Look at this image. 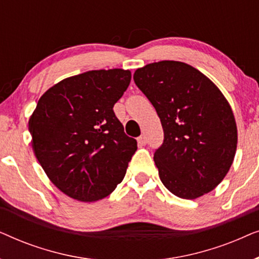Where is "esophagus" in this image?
Here are the masks:
<instances>
[{
    "label": "esophagus",
    "mask_w": 259,
    "mask_h": 259,
    "mask_svg": "<svg viewBox=\"0 0 259 259\" xmlns=\"http://www.w3.org/2000/svg\"><path fill=\"white\" fill-rule=\"evenodd\" d=\"M137 140H138V145H139V146H145V145H146V143H147L146 137H145V136H140Z\"/></svg>",
    "instance_id": "esophagus-1"
}]
</instances>
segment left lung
Segmentation results:
<instances>
[{"mask_svg":"<svg viewBox=\"0 0 259 259\" xmlns=\"http://www.w3.org/2000/svg\"><path fill=\"white\" fill-rule=\"evenodd\" d=\"M133 79L164 130L154 153L161 183L183 199L211 192L228 175L237 150L236 120L226 98L206 75L180 61L148 63Z\"/></svg>","mask_w":259,"mask_h":259,"instance_id":"1","label":"left lung"}]
</instances>
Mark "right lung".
Masks as SVG:
<instances>
[{"label":"right lung","instance_id":"right-lung-1","mask_svg":"<svg viewBox=\"0 0 259 259\" xmlns=\"http://www.w3.org/2000/svg\"><path fill=\"white\" fill-rule=\"evenodd\" d=\"M128 69H99L63 79L38 100L28 127L49 180L73 199H104L122 182L137 151L113 106L131 82Z\"/></svg>","mask_w":259,"mask_h":259}]
</instances>
